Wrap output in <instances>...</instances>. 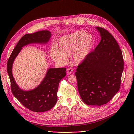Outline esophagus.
Instances as JSON below:
<instances>
[{"mask_svg": "<svg viewBox=\"0 0 134 134\" xmlns=\"http://www.w3.org/2000/svg\"><path fill=\"white\" fill-rule=\"evenodd\" d=\"M67 73L68 74H71L73 71V69L72 68H68L67 69Z\"/></svg>", "mask_w": 134, "mask_h": 134, "instance_id": "34e87169", "label": "esophagus"}]
</instances>
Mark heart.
Returning a JSON list of instances; mask_svg holds the SVG:
<instances>
[{
  "instance_id": "heart-1",
  "label": "heart",
  "mask_w": 134,
  "mask_h": 134,
  "mask_svg": "<svg viewBox=\"0 0 134 134\" xmlns=\"http://www.w3.org/2000/svg\"><path fill=\"white\" fill-rule=\"evenodd\" d=\"M93 44L91 35L84 31H78L61 37L57 49L51 51V56L55 62L64 64L72 54L73 62L78 64L86 58Z\"/></svg>"
}]
</instances>
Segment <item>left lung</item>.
Wrapping results in <instances>:
<instances>
[{"mask_svg":"<svg viewBox=\"0 0 134 134\" xmlns=\"http://www.w3.org/2000/svg\"><path fill=\"white\" fill-rule=\"evenodd\" d=\"M97 29L101 40L78 65L75 76L83 101L87 105L101 106L109 102L120 89L124 59L112 35L102 27Z\"/></svg>","mask_w":134,"mask_h":134,"instance_id":"left-lung-1","label":"left lung"}]
</instances>
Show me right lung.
<instances>
[{
  "label": "right lung",
  "mask_w": 134,
  "mask_h": 134,
  "mask_svg": "<svg viewBox=\"0 0 134 134\" xmlns=\"http://www.w3.org/2000/svg\"><path fill=\"white\" fill-rule=\"evenodd\" d=\"M51 35L48 31L25 34L18 42L7 62V69L13 94L23 106L34 112H45L54 106L57 101L59 84L66 76V68L49 69L44 79L39 86L32 91H24L20 88L14 81L12 71V65L23 46L32 43H46L49 41Z\"/></svg>",
  "instance_id": "right-lung-1"
}]
</instances>
